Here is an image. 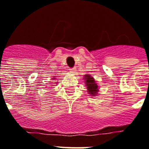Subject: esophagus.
<instances>
[{
  "label": "esophagus",
  "instance_id": "esophagus-1",
  "mask_svg": "<svg viewBox=\"0 0 149 149\" xmlns=\"http://www.w3.org/2000/svg\"><path fill=\"white\" fill-rule=\"evenodd\" d=\"M75 70H76V68H74V67H73V68L70 69V71L71 72H74Z\"/></svg>",
  "mask_w": 149,
  "mask_h": 149
}]
</instances>
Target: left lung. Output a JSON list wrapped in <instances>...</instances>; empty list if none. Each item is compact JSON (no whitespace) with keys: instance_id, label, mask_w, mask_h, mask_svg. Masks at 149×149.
I'll return each mask as SVG.
<instances>
[{"instance_id":"obj_1","label":"left lung","mask_w":149,"mask_h":149,"mask_svg":"<svg viewBox=\"0 0 149 149\" xmlns=\"http://www.w3.org/2000/svg\"><path fill=\"white\" fill-rule=\"evenodd\" d=\"M84 79H85L86 86L88 89V93L89 94L92 95V96H95V95H97V93L99 91V86H98L97 83H95V79L93 77H92L90 75L86 74L84 75Z\"/></svg>"}]
</instances>
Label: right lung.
<instances>
[{
  "mask_svg": "<svg viewBox=\"0 0 149 149\" xmlns=\"http://www.w3.org/2000/svg\"><path fill=\"white\" fill-rule=\"evenodd\" d=\"M54 79H55V78H53V80H54Z\"/></svg>",
  "mask_w": 149,
  "mask_h": 149,
  "instance_id": "1",
  "label": "right lung"
}]
</instances>
